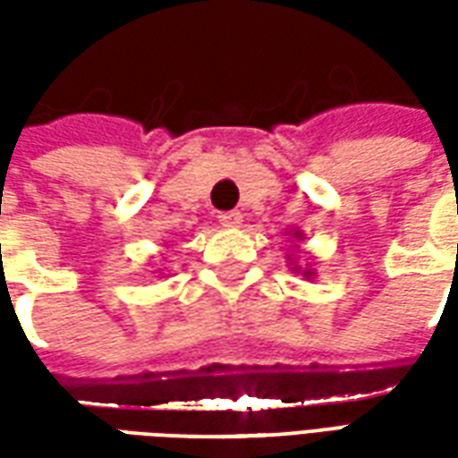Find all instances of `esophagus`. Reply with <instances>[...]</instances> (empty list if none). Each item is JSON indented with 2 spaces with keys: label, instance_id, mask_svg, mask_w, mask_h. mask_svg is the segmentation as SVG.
Listing matches in <instances>:
<instances>
[{
  "label": "esophagus",
  "instance_id": "34e87169",
  "mask_svg": "<svg viewBox=\"0 0 458 458\" xmlns=\"http://www.w3.org/2000/svg\"><path fill=\"white\" fill-rule=\"evenodd\" d=\"M218 218H220V223L225 225V228H240V223H242V216H240L238 210H230V213H220Z\"/></svg>",
  "mask_w": 458,
  "mask_h": 458
}]
</instances>
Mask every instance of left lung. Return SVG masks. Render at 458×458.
I'll list each match as a JSON object with an SVG mask.
<instances>
[{"label":"left lung","instance_id":"8db88e82","mask_svg":"<svg viewBox=\"0 0 458 458\" xmlns=\"http://www.w3.org/2000/svg\"><path fill=\"white\" fill-rule=\"evenodd\" d=\"M289 235H292L294 240H304V233H301V230H292ZM294 248H297V245H294ZM287 258H289V265H292V272H297V275H301V277H307V279L317 277V269H311V265L301 267V265H297V262H294V258H292V255H287Z\"/></svg>","mask_w":458,"mask_h":458}]
</instances>
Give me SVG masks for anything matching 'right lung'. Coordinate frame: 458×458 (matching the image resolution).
<instances>
[{
    "label": "right lung",
    "mask_w": 458,
    "mask_h": 458,
    "mask_svg": "<svg viewBox=\"0 0 458 458\" xmlns=\"http://www.w3.org/2000/svg\"><path fill=\"white\" fill-rule=\"evenodd\" d=\"M161 275H164V272H161Z\"/></svg>",
    "instance_id": "obj_1"
}]
</instances>
